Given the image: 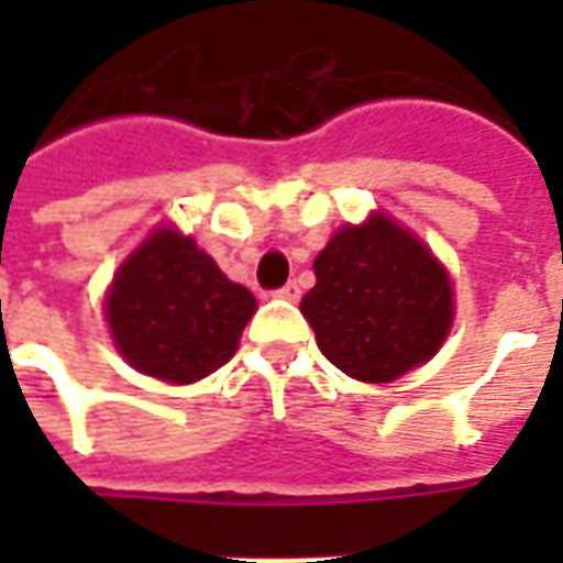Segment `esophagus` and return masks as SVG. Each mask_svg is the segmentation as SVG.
I'll list each match as a JSON object with an SVG mask.
<instances>
[{
	"instance_id": "1",
	"label": "esophagus",
	"mask_w": 563,
	"mask_h": 563,
	"mask_svg": "<svg viewBox=\"0 0 563 563\" xmlns=\"http://www.w3.org/2000/svg\"><path fill=\"white\" fill-rule=\"evenodd\" d=\"M277 298H283V301H298V298H301V286H298V283H286V286H283V289H277Z\"/></svg>"
}]
</instances>
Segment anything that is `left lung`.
I'll return each mask as SVG.
<instances>
[{
  "mask_svg": "<svg viewBox=\"0 0 563 563\" xmlns=\"http://www.w3.org/2000/svg\"><path fill=\"white\" fill-rule=\"evenodd\" d=\"M301 313L331 365L362 383H391L424 365L452 329L449 271L383 213L331 234L313 262Z\"/></svg>",
  "mask_w": 563,
  "mask_h": 563,
  "instance_id": "left-lung-1",
  "label": "left lung"
}]
</instances>
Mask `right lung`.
Masks as SVG:
<instances>
[{
  "mask_svg": "<svg viewBox=\"0 0 563 563\" xmlns=\"http://www.w3.org/2000/svg\"><path fill=\"white\" fill-rule=\"evenodd\" d=\"M256 313L253 292L177 229H156L120 265L104 298L114 346L139 374L186 386L238 350Z\"/></svg>",
  "mask_w": 563,
  "mask_h": 563,
  "instance_id": "1",
  "label": "right lung"
}]
</instances>
